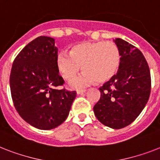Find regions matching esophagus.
Returning a JSON list of instances; mask_svg holds the SVG:
<instances>
[{
    "mask_svg": "<svg viewBox=\"0 0 160 160\" xmlns=\"http://www.w3.org/2000/svg\"><path fill=\"white\" fill-rule=\"evenodd\" d=\"M85 89H77L76 90V93H77V94H81V93H85Z\"/></svg>",
    "mask_w": 160,
    "mask_h": 160,
    "instance_id": "34e87169",
    "label": "esophagus"
}]
</instances>
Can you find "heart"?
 Instances as JSON below:
<instances>
[{
	"label": "heart",
	"instance_id": "heart-1",
	"mask_svg": "<svg viewBox=\"0 0 160 160\" xmlns=\"http://www.w3.org/2000/svg\"><path fill=\"white\" fill-rule=\"evenodd\" d=\"M121 51L112 42H83L71 48L70 54L59 53L56 59L58 71L65 80H71L81 70L80 77L71 82L73 86L96 82L102 84L115 77L121 66Z\"/></svg>",
	"mask_w": 160,
	"mask_h": 160
}]
</instances>
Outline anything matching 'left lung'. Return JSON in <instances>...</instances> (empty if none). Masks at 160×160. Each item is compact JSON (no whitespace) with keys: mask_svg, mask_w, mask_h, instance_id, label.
<instances>
[{"mask_svg":"<svg viewBox=\"0 0 160 160\" xmlns=\"http://www.w3.org/2000/svg\"><path fill=\"white\" fill-rule=\"evenodd\" d=\"M122 61L118 74L101 87L94 115L104 126L121 129L133 122L147 103L151 89L150 68L142 52L132 44L115 38Z\"/></svg>","mask_w":160,"mask_h":160,"instance_id":"1","label":"left lung"}]
</instances>
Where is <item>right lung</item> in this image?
<instances>
[{"label": "right lung", "mask_w": 160, "mask_h": 160, "mask_svg": "<svg viewBox=\"0 0 160 160\" xmlns=\"http://www.w3.org/2000/svg\"><path fill=\"white\" fill-rule=\"evenodd\" d=\"M55 39L40 36L27 44L13 62L10 86L16 111L26 122L40 130L58 127L67 118L76 91L59 89Z\"/></svg>", "instance_id": "add662e5"}]
</instances>
